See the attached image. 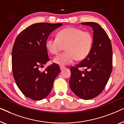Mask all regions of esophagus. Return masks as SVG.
I'll list each match as a JSON object with an SVG mask.
<instances>
[{
  "label": "esophagus",
  "mask_w": 124,
  "mask_h": 124,
  "mask_svg": "<svg viewBox=\"0 0 124 124\" xmlns=\"http://www.w3.org/2000/svg\"><path fill=\"white\" fill-rule=\"evenodd\" d=\"M60 70H63V69H65V67H63V66H60Z\"/></svg>",
  "instance_id": "obj_1"
}]
</instances>
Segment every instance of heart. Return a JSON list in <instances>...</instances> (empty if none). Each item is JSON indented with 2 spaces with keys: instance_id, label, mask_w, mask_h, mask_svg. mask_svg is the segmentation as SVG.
I'll use <instances>...</instances> for the list:
<instances>
[{
  "instance_id": "b5f03b06",
  "label": "heart",
  "mask_w": 124,
  "mask_h": 124,
  "mask_svg": "<svg viewBox=\"0 0 124 124\" xmlns=\"http://www.w3.org/2000/svg\"><path fill=\"white\" fill-rule=\"evenodd\" d=\"M93 42L94 38L90 32L68 27L61 30L57 38L47 39L46 46L52 54H58L65 47L66 52L54 59L56 64L64 66L73 63L75 59L78 61L85 59L91 51Z\"/></svg>"
}]
</instances>
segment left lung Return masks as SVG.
<instances>
[{"label": "left lung", "instance_id": "1", "mask_svg": "<svg viewBox=\"0 0 124 124\" xmlns=\"http://www.w3.org/2000/svg\"><path fill=\"white\" fill-rule=\"evenodd\" d=\"M93 29V47L89 55L75 67H72L69 85L79 98L91 99L99 95L107 84L112 70V48L106 31L97 23H82ZM79 67H85L81 71Z\"/></svg>", "mask_w": 124, "mask_h": 124}]
</instances>
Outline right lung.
Masks as SVG:
<instances>
[{
	"instance_id": "1",
	"label": "right lung",
	"mask_w": 124,
	"mask_h": 124,
	"mask_svg": "<svg viewBox=\"0 0 124 124\" xmlns=\"http://www.w3.org/2000/svg\"><path fill=\"white\" fill-rule=\"evenodd\" d=\"M62 23H36L17 37L12 52L13 75L18 89L30 99L40 101L50 94L60 72L57 64L40 68L50 60L46 42L49 35Z\"/></svg>"
}]
</instances>
